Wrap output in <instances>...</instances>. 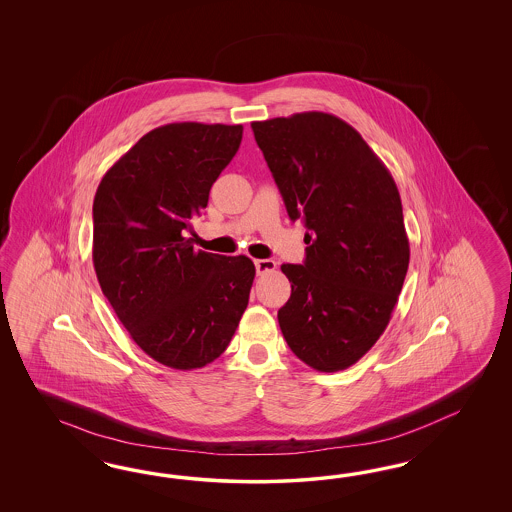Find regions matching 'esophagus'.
<instances>
[{
    "label": "esophagus",
    "mask_w": 512,
    "mask_h": 512,
    "mask_svg": "<svg viewBox=\"0 0 512 512\" xmlns=\"http://www.w3.org/2000/svg\"><path fill=\"white\" fill-rule=\"evenodd\" d=\"M255 268H257V274L263 276V274L276 270V261H272V259H259V261H255Z\"/></svg>",
    "instance_id": "esophagus-1"
}]
</instances>
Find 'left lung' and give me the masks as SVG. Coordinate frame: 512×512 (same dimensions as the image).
I'll use <instances>...</instances> for the list:
<instances>
[{
  "label": "left lung",
  "instance_id": "1",
  "mask_svg": "<svg viewBox=\"0 0 512 512\" xmlns=\"http://www.w3.org/2000/svg\"><path fill=\"white\" fill-rule=\"evenodd\" d=\"M285 202L300 219L304 264H283L278 311L291 351L317 372L347 370L385 332L409 266L402 199L355 127L326 112L251 124Z\"/></svg>",
  "mask_w": 512,
  "mask_h": 512
}]
</instances>
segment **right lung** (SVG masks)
<instances>
[{
    "label": "right lung",
    "mask_w": 512,
    "mask_h": 512,
    "mask_svg": "<svg viewBox=\"0 0 512 512\" xmlns=\"http://www.w3.org/2000/svg\"><path fill=\"white\" fill-rule=\"evenodd\" d=\"M242 125L155 127L103 176L93 199V268L140 349L174 370L214 362L248 308L255 264L195 251L191 219L242 142Z\"/></svg>",
    "instance_id": "add662e5"
}]
</instances>
